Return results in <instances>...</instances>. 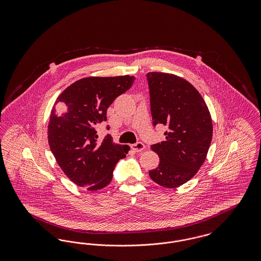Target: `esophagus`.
Instances as JSON below:
<instances>
[{
    "mask_svg": "<svg viewBox=\"0 0 261 261\" xmlns=\"http://www.w3.org/2000/svg\"><path fill=\"white\" fill-rule=\"evenodd\" d=\"M131 149H133L134 151L139 152V151H142V150L145 149V145L143 143H141V142H137L136 144L131 145Z\"/></svg>",
    "mask_w": 261,
    "mask_h": 261,
    "instance_id": "34e87169",
    "label": "esophagus"
}]
</instances>
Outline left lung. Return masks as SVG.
Masks as SVG:
<instances>
[{
	"label": "left lung",
	"mask_w": 261,
	"mask_h": 261,
	"mask_svg": "<svg viewBox=\"0 0 261 261\" xmlns=\"http://www.w3.org/2000/svg\"><path fill=\"white\" fill-rule=\"evenodd\" d=\"M152 125L168 127L166 140L150 149L160 164L149 171L153 182L165 188L185 184L205 161L212 139L210 111L198 90L177 75L147 73Z\"/></svg>",
	"instance_id": "left-lung-1"
}]
</instances>
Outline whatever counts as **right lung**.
I'll return each mask as SVG.
<instances>
[{
    "instance_id": "1",
    "label": "right lung",
    "mask_w": 261,
    "mask_h": 261,
    "mask_svg": "<svg viewBox=\"0 0 261 261\" xmlns=\"http://www.w3.org/2000/svg\"><path fill=\"white\" fill-rule=\"evenodd\" d=\"M135 79L129 75L83 78L57 99L48 126L49 145L62 171L77 186L89 191L108 186L116 163L128 153L130 148L114 144L110 134L98 140L96 127L107 121L108 108Z\"/></svg>"
}]
</instances>
